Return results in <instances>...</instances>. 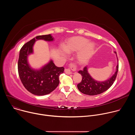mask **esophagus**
I'll return each instance as SVG.
<instances>
[{
  "instance_id": "esophagus-1",
  "label": "esophagus",
  "mask_w": 135,
  "mask_h": 135,
  "mask_svg": "<svg viewBox=\"0 0 135 135\" xmlns=\"http://www.w3.org/2000/svg\"><path fill=\"white\" fill-rule=\"evenodd\" d=\"M69 67H70V68H67V69H65V72L66 74H68V75L71 74V70H72L73 71H75L76 70V67L73 64H70Z\"/></svg>"
}]
</instances>
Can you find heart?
I'll return each instance as SVG.
<instances>
[{"label": "heart", "mask_w": 135, "mask_h": 135, "mask_svg": "<svg viewBox=\"0 0 135 135\" xmlns=\"http://www.w3.org/2000/svg\"><path fill=\"white\" fill-rule=\"evenodd\" d=\"M95 46L94 43L89 42L88 40L81 36H74L63 45V49L60 51L62 54L73 53L79 51L78 59L81 64H85L91 59L95 51Z\"/></svg>", "instance_id": "heart-1"}]
</instances>
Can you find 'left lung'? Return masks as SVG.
Returning <instances> with one entry per match:
<instances>
[{
	"label": "left lung",
	"mask_w": 135,
	"mask_h": 135,
	"mask_svg": "<svg viewBox=\"0 0 135 135\" xmlns=\"http://www.w3.org/2000/svg\"><path fill=\"white\" fill-rule=\"evenodd\" d=\"M114 53L117 56V52H114ZM119 64L117 66L116 71L111 78L105 81L100 82L94 80L88 73V67H85L83 70L79 71V73L82 75V80L81 82L78 84V88L82 93L89 95H94L102 93L112 85L116 79Z\"/></svg>",
	"instance_id": "8db88e82"
}]
</instances>
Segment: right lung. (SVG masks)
Returning a JSON list of instances; mask_svg holds the SVG:
<instances>
[{"instance_id":"1","label":"right lung","mask_w":135,"mask_h":135,"mask_svg":"<svg viewBox=\"0 0 135 135\" xmlns=\"http://www.w3.org/2000/svg\"><path fill=\"white\" fill-rule=\"evenodd\" d=\"M43 40L53 41L51 35L38 36L26 43L20 51L17 64L18 75L25 88L30 93L37 95H44L52 92L59 84V76L64 71V68L57 67L51 60L40 69L32 68L28 61V56L33 53L35 42Z\"/></svg>"}]
</instances>
